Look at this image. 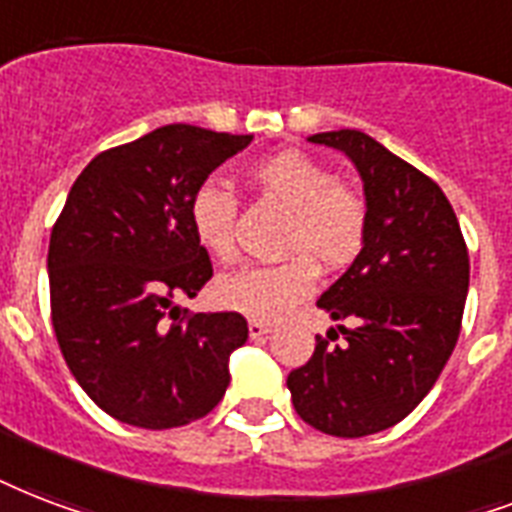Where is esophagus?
I'll return each instance as SVG.
<instances>
[{"label":"esophagus","mask_w":512,"mask_h":512,"mask_svg":"<svg viewBox=\"0 0 512 512\" xmlns=\"http://www.w3.org/2000/svg\"><path fill=\"white\" fill-rule=\"evenodd\" d=\"M273 327L268 322H260V319H249V335L252 338H263V335L271 333Z\"/></svg>","instance_id":"34e87169"}]
</instances>
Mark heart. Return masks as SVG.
Wrapping results in <instances>:
<instances>
[{
    "mask_svg": "<svg viewBox=\"0 0 512 512\" xmlns=\"http://www.w3.org/2000/svg\"><path fill=\"white\" fill-rule=\"evenodd\" d=\"M249 179L265 201L290 212L282 236V263L252 265L214 282L222 308L273 322L306 298L319 268L341 271L357 260L368 236V206L357 190L343 185L327 163L300 150L268 155L249 169ZM239 201L220 182H204L190 198V228L198 244L220 263H233Z\"/></svg>",
    "mask_w": 512,
    "mask_h": 512,
    "instance_id": "b5f03b06",
    "label": "heart"
}]
</instances>
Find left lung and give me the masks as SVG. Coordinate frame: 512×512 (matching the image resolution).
Here are the masks:
<instances>
[{
	"instance_id": "left-lung-1",
	"label": "left lung",
	"mask_w": 512,
	"mask_h": 512,
	"mask_svg": "<svg viewBox=\"0 0 512 512\" xmlns=\"http://www.w3.org/2000/svg\"><path fill=\"white\" fill-rule=\"evenodd\" d=\"M349 155L368 201L365 247L317 300L343 343L317 335L306 365L287 376L306 424L335 438L395 427L427 397L462 330L470 255L446 193L373 136L343 128L308 136Z\"/></svg>"
}]
</instances>
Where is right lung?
<instances>
[{"mask_svg": "<svg viewBox=\"0 0 512 512\" xmlns=\"http://www.w3.org/2000/svg\"><path fill=\"white\" fill-rule=\"evenodd\" d=\"M252 136L155 128L99 152L74 179L50 233V319L58 349L101 411L142 429L201 419L228 389L244 346L236 311H179L212 279L190 198Z\"/></svg>", "mask_w": 512, "mask_h": 512, "instance_id": "1", "label": "right lung"}]
</instances>
